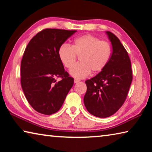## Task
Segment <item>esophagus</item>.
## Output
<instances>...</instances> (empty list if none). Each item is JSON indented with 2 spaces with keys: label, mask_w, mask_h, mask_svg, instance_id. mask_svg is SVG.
Returning a JSON list of instances; mask_svg holds the SVG:
<instances>
[{
  "label": "esophagus",
  "mask_w": 152,
  "mask_h": 152,
  "mask_svg": "<svg viewBox=\"0 0 152 152\" xmlns=\"http://www.w3.org/2000/svg\"><path fill=\"white\" fill-rule=\"evenodd\" d=\"M79 82H80V80H78V79H74V83H79Z\"/></svg>",
  "instance_id": "esophagus-1"
}]
</instances>
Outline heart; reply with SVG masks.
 <instances>
[{"instance_id": "b5f03b06", "label": "heart", "mask_w": 152, "mask_h": 152, "mask_svg": "<svg viewBox=\"0 0 152 152\" xmlns=\"http://www.w3.org/2000/svg\"><path fill=\"white\" fill-rule=\"evenodd\" d=\"M112 47L109 42L97 37L86 34L74 40L72 47L62 45L58 49L60 61L67 69L76 63L77 56L80 63L74 66L69 74L74 78H84L91 74L102 72L109 62Z\"/></svg>"}]
</instances>
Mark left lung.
<instances>
[{
	"instance_id": "left-lung-1",
	"label": "left lung",
	"mask_w": 152,
	"mask_h": 152,
	"mask_svg": "<svg viewBox=\"0 0 152 152\" xmlns=\"http://www.w3.org/2000/svg\"><path fill=\"white\" fill-rule=\"evenodd\" d=\"M112 47L107 65L97 75L86 80L84 103L95 116L107 118L115 114L126 99L132 80L128 53L114 34L106 32Z\"/></svg>"
}]
</instances>
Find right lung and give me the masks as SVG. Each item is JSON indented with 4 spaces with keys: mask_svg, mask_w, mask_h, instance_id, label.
I'll list each match as a JSON object with an SVG mask.
<instances>
[{
    "mask_svg": "<svg viewBox=\"0 0 152 152\" xmlns=\"http://www.w3.org/2000/svg\"><path fill=\"white\" fill-rule=\"evenodd\" d=\"M76 30L45 29L29 42L21 64V84L26 99L37 112H57L74 85L58 57L59 47ZM60 77L62 80L57 81Z\"/></svg>",
    "mask_w": 152,
    "mask_h": 152,
    "instance_id": "add662e5",
    "label": "right lung"
}]
</instances>
